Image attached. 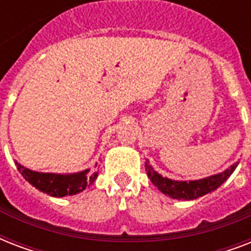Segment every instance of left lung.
Wrapping results in <instances>:
<instances>
[{"label":"left lung","instance_id":"1","mask_svg":"<svg viewBox=\"0 0 251 251\" xmlns=\"http://www.w3.org/2000/svg\"><path fill=\"white\" fill-rule=\"evenodd\" d=\"M238 161L230 165L226 171L219 173V175L210 176L206 178L195 179V181H175L169 179L167 177H163L157 172L153 171V168L149 164V161L146 163V171L147 176L151 179V182L159 189V190L165 195H169L173 199H183V201H190V199H197L199 197L208 194L211 191L216 190L226 178L229 177L237 168Z\"/></svg>","mask_w":251,"mask_h":251}]
</instances>
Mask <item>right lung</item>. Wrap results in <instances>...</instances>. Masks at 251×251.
<instances>
[{"instance_id": "right-lung-1", "label": "right lung", "mask_w": 251, "mask_h": 251, "mask_svg": "<svg viewBox=\"0 0 251 251\" xmlns=\"http://www.w3.org/2000/svg\"><path fill=\"white\" fill-rule=\"evenodd\" d=\"M15 165L25 181H28L32 186L50 197H58V198L78 194L87 186L92 185L98 177V172L88 173L90 169L73 175H57V173H41V172L31 171L22 167L17 161Z\"/></svg>"}]
</instances>
